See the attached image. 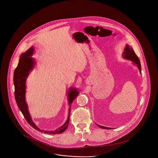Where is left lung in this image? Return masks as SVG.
<instances>
[{
  "label": "left lung",
  "mask_w": 158,
  "mask_h": 158,
  "mask_svg": "<svg viewBox=\"0 0 158 158\" xmlns=\"http://www.w3.org/2000/svg\"><path fill=\"white\" fill-rule=\"evenodd\" d=\"M123 58L127 60H129L133 62V65H136L137 67L138 68L140 74H141V64H140V61L139 60V59L138 58V56L136 55V54L135 53L134 51L133 50V48L131 47H130L128 44H126L125 48L124 51L122 55ZM96 125L99 127L100 128H102L103 129H112V128H109L106 127H103L102 125L96 124Z\"/></svg>",
  "instance_id": "1"
}]
</instances>
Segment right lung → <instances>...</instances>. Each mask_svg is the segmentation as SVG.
Wrapping results in <instances>:
<instances>
[{"label": "right lung", "mask_w": 158, "mask_h": 158, "mask_svg": "<svg viewBox=\"0 0 158 158\" xmlns=\"http://www.w3.org/2000/svg\"><path fill=\"white\" fill-rule=\"evenodd\" d=\"M34 52V48L31 46L28 50L23 53L19 57L18 65L14 71V84L15 86V98L16 100L17 105L25 119L32 127L42 133L58 134L64 132L68 126L69 122L70 110L72 102L75 100V98L78 96L79 91L75 87H70L67 92L68 94V103L69 106L68 116L65 123L53 131H47L43 130L39 128L32 120L31 116L28 111V105L25 100V93H26V81L30 72L33 70L36 64L35 60L33 58Z\"/></svg>", "instance_id": "right-lung-1"}]
</instances>
